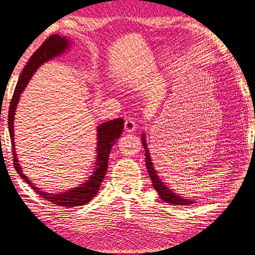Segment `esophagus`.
Listing matches in <instances>:
<instances>
[{
	"label": "esophagus",
	"instance_id": "esophagus-1",
	"mask_svg": "<svg viewBox=\"0 0 255 255\" xmlns=\"http://www.w3.org/2000/svg\"><path fill=\"white\" fill-rule=\"evenodd\" d=\"M124 128H125V132H128V133L134 132L137 128V124L132 119H128V120L125 121Z\"/></svg>",
	"mask_w": 255,
	"mask_h": 255
}]
</instances>
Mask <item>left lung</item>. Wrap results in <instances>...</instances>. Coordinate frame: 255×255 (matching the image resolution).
Returning a JSON list of instances; mask_svg holds the SVG:
<instances>
[{"label": "left lung", "instance_id": "obj_1", "mask_svg": "<svg viewBox=\"0 0 255 255\" xmlns=\"http://www.w3.org/2000/svg\"><path fill=\"white\" fill-rule=\"evenodd\" d=\"M145 137L147 136H145L144 133H142V135H141V142H142V145H143L144 151H145V166H147L149 176H150V178H151L153 189H155L157 191V193L159 194L160 199L162 200V201L170 203V204H175V206H186V204L195 203L194 200L185 199L183 197H179L177 193H174L172 189H169L168 186H166L165 183L159 178V176H158V174L155 169V167H153L151 156H150Z\"/></svg>", "mask_w": 255, "mask_h": 255}]
</instances>
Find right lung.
Masks as SVG:
<instances>
[{
  "instance_id": "obj_1",
  "label": "right lung",
  "mask_w": 255,
  "mask_h": 255,
  "mask_svg": "<svg viewBox=\"0 0 255 255\" xmlns=\"http://www.w3.org/2000/svg\"><path fill=\"white\" fill-rule=\"evenodd\" d=\"M71 40H69L64 36L60 35H52L46 39L43 45L37 49V51L32 54L31 57L29 58L28 63L24 66L21 74H20L18 83H16L13 97H12L10 108H9V132L11 137L12 149H13V161H14V168L16 173L20 175V177L28 183L31 189L36 191L37 194H39L41 198H44L48 201H51L54 204L61 207H78L82 206V204L88 203L91 199H94L96 194L98 193V190L105 174L107 172L108 167V157H110L111 149L113 144L118 142L119 137L122 134L123 128H124V120L122 119H115L112 121H107L99 124L97 127V147H96V161H95V168L94 172L91 173L86 182L82 184L78 185L73 189L66 190L63 192H49L44 191L41 187L36 186L33 183L23 174V170L21 166L19 164V159L16 157L15 151V142H14V115L15 110L18 106L20 95L23 93L24 88H26L29 80H30L33 73L36 72L39 66L43 65L46 62L53 60L54 57H57L65 53L71 47Z\"/></svg>"
}]
</instances>
